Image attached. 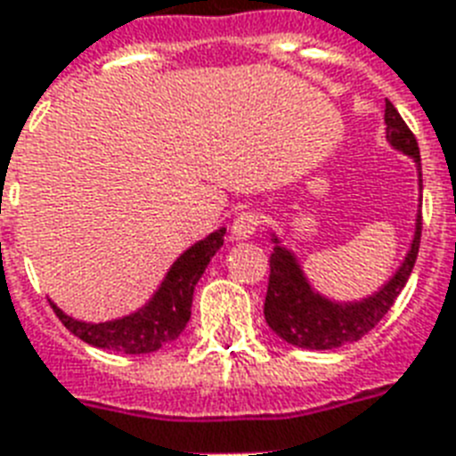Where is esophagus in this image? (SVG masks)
I'll list each match as a JSON object with an SVG mask.
<instances>
[{
  "label": "esophagus",
  "mask_w": 456,
  "mask_h": 456,
  "mask_svg": "<svg viewBox=\"0 0 456 456\" xmlns=\"http://www.w3.org/2000/svg\"><path fill=\"white\" fill-rule=\"evenodd\" d=\"M257 224H260V216L255 210H243V213L236 216L234 224H232V236L236 240L250 239L257 232Z\"/></svg>",
  "instance_id": "1"
}]
</instances>
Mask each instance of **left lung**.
<instances>
[{
  "label": "left lung",
  "instance_id": "left-lung-1",
  "mask_svg": "<svg viewBox=\"0 0 456 456\" xmlns=\"http://www.w3.org/2000/svg\"><path fill=\"white\" fill-rule=\"evenodd\" d=\"M384 124H387V140L394 150L408 154L417 164L421 190V159L419 147L414 140L412 131L403 121L391 102L387 100L384 110ZM421 208V206H419ZM421 239V210H417L414 222V236L405 260L395 269V273L384 283L382 288L368 297L356 302H335L314 290L312 283L306 281L302 266L292 250H288L281 239L272 232V257H269V288L265 299V318L266 325L272 328L281 339H286L292 346L312 351L339 349L344 344L356 342L365 332L375 328L387 312L394 306L395 297L408 283L412 273L414 260L419 253Z\"/></svg>",
  "mask_w": 456,
  "mask_h": 456
}]
</instances>
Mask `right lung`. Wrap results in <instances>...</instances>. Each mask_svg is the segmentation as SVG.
Wrapping results in <instances>:
<instances>
[{
	"mask_svg": "<svg viewBox=\"0 0 456 456\" xmlns=\"http://www.w3.org/2000/svg\"><path fill=\"white\" fill-rule=\"evenodd\" d=\"M224 232H227L224 227L217 229L187 248L173 262L159 290L138 312L105 321V323H86V321L68 316L51 302L55 316L61 318V323L72 335L98 349L119 351V354H151L161 349L166 342H173L183 335L184 325L191 316V297H194L196 283L206 272L208 262L213 260V255L224 243Z\"/></svg>",
	"mask_w": 456,
	"mask_h": 456,
	"instance_id": "obj_1",
	"label": "right lung"
}]
</instances>
